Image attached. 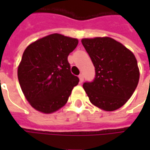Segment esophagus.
Here are the masks:
<instances>
[{
	"label": "esophagus",
	"mask_w": 150,
	"mask_h": 150,
	"mask_svg": "<svg viewBox=\"0 0 150 150\" xmlns=\"http://www.w3.org/2000/svg\"><path fill=\"white\" fill-rule=\"evenodd\" d=\"M79 83H83V74H80V75H79Z\"/></svg>",
	"instance_id": "esophagus-1"
}]
</instances>
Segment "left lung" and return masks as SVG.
Masks as SVG:
<instances>
[{"label":"left lung","mask_w":150,"mask_h":150,"mask_svg":"<svg viewBox=\"0 0 150 150\" xmlns=\"http://www.w3.org/2000/svg\"><path fill=\"white\" fill-rule=\"evenodd\" d=\"M96 68V78L83 87L89 100L107 112L121 108L138 84L140 71L133 53L109 37L81 40Z\"/></svg>","instance_id":"8db88e82"}]
</instances>
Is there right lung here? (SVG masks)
I'll return each instance as SVG.
<instances>
[{
	"instance_id": "right-lung-1",
	"label": "right lung",
	"mask_w": 150,
	"mask_h": 150,
	"mask_svg": "<svg viewBox=\"0 0 150 150\" xmlns=\"http://www.w3.org/2000/svg\"><path fill=\"white\" fill-rule=\"evenodd\" d=\"M78 43L77 38L52 34L25 48L18 65V81L34 109L50 114L67 104L79 81L71 74L67 61L69 54Z\"/></svg>"
}]
</instances>
